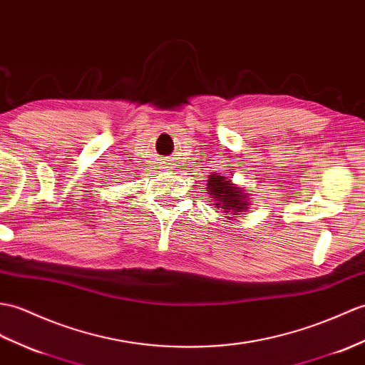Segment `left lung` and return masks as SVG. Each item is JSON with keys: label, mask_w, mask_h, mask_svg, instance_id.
Listing matches in <instances>:
<instances>
[{"label": "left lung", "mask_w": 365, "mask_h": 365, "mask_svg": "<svg viewBox=\"0 0 365 365\" xmlns=\"http://www.w3.org/2000/svg\"><path fill=\"white\" fill-rule=\"evenodd\" d=\"M207 190L210 191V194L215 196L216 208L224 210L225 213L236 211V215H240L242 210H247L249 207L247 192L240 190L238 186H233L230 179H227V177H222L219 174L210 175Z\"/></svg>", "instance_id": "1"}]
</instances>
